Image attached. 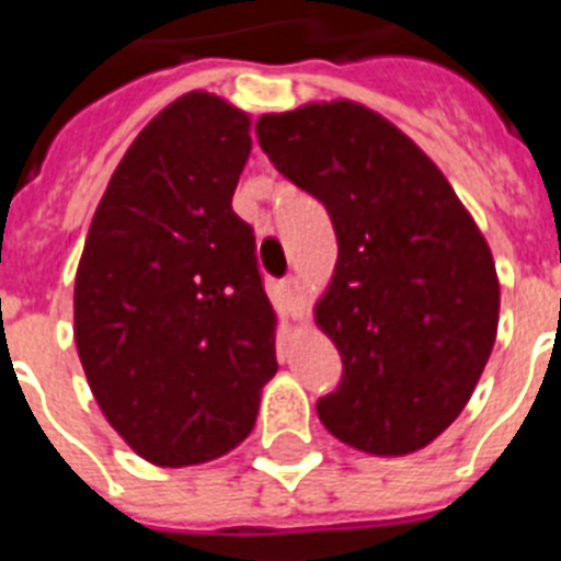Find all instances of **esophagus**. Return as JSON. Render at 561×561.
Wrapping results in <instances>:
<instances>
[{
  "mask_svg": "<svg viewBox=\"0 0 561 561\" xmlns=\"http://www.w3.org/2000/svg\"><path fill=\"white\" fill-rule=\"evenodd\" d=\"M282 290H285V297L297 306L299 299H302V285H299L297 276H288V279H282Z\"/></svg>",
  "mask_w": 561,
  "mask_h": 561,
  "instance_id": "obj_1",
  "label": "esophagus"
}]
</instances>
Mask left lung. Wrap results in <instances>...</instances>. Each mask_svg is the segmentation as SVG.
<instances>
[{"instance_id": "obj_1", "label": "left lung", "mask_w": 561, "mask_h": 561, "mask_svg": "<svg viewBox=\"0 0 561 561\" xmlns=\"http://www.w3.org/2000/svg\"><path fill=\"white\" fill-rule=\"evenodd\" d=\"M279 174L332 218L337 264L317 323L341 352L317 416L369 454L425 448L460 416L495 346V262L443 171L355 101L255 122Z\"/></svg>"}]
</instances>
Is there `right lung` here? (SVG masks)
<instances>
[{
  "label": "right lung",
  "mask_w": 561,
  "mask_h": 561,
  "mask_svg": "<svg viewBox=\"0 0 561 561\" xmlns=\"http://www.w3.org/2000/svg\"><path fill=\"white\" fill-rule=\"evenodd\" d=\"M250 116L209 92L162 110L110 178L75 276L92 396L139 457L197 466L255 425L276 314L232 211Z\"/></svg>",
  "instance_id": "1"
}]
</instances>
